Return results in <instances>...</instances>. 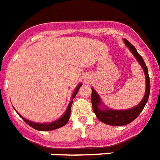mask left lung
<instances>
[{"label": "left lung", "mask_w": 160, "mask_h": 160, "mask_svg": "<svg viewBox=\"0 0 160 160\" xmlns=\"http://www.w3.org/2000/svg\"><path fill=\"white\" fill-rule=\"evenodd\" d=\"M124 43L126 46L129 48L131 53L135 56V58L138 62V63L142 66V70L144 71L145 78H146V91L145 94L140 103L137 105L136 107H132L131 109L128 110H122V111H115L112 109H109L107 107H103L102 106V109L100 106L102 105V101L100 98L99 95L96 93L94 89H92V93H91V102H92L93 111L95 113L96 117L98 119L100 120L101 122H104L106 124L111 126H123L127 124L131 123L132 121L135 119L138 116V114L142 112L143 110L144 107L146 105L147 102L148 100L150 94V88H151V85H150V78L149 74H148V70L146 64L144 62L143 59L141 57L140 55L138 54L137 52L136 49L132 44L130 43L128 40L124 39Z\"/></svg>", "instance_id": "8db88e82"}]
</instances>
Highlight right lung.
I'll list each match as a JSON object with an SVG mask.
<instances>
[{
  "mask_svg": "<svg viewBox=\"0 0 160 160\" xmlns=\"http://www.w3.org/2000/svg\"><path fill=\"white\" fill-rule=\"evenodd\" d=\"M81 86H82V83H79V84L78 85V87H76L75 90H74V92H73V96H72L71 102H70L69 106H68L66 112H65V114H63L62 116L60 118H58V119L56 120V121H53V122H47V123H37V122H31V121H29V120L26 119V118H23L21 114H19L18 113V114H19V116L21 117V118H22V119H23L24 121L28 124V125L30 126L31 128L38 130V131H53V130L62 128V127L66 125V124L68 122V121H69V118H70V111H71V105H72V103H73V99L74 98L76 94H77L79 88L81 87Z\"/></svg>",
  "mask_w": 160,
  "mask_h": 160,
  "instance_id": "add662e5",
  "label": "right lung"
}]
</instances>
